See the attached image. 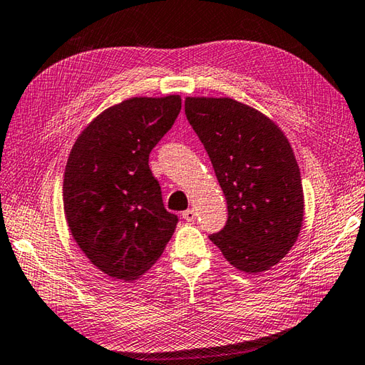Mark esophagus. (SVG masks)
<instances>
[{
  "label": "esophagus",
  "mask_w": 365,
  "mask_h": 365,
  "mask_svg": "<svg viewBox=\"0 0 365 365\" xmlns=\"http://www.w3.org/2000/svg\"><path fill=\"white\" fill-rule=\"evenodd\" d=\"M182 217H183V220H187V221H190V223H192V221L196 220V212L192 209H188L182 213Z\"/></svg>",
  "instance_id": "34e87169"
}]
</instances>
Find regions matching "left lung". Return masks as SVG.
Segmentation results:
<instances>
[{"instance_id": "left-lung-1", "label": "left lung", "mask_w": 365, "mask_h": 365, "mask_svg": "<svg viewBox=\"0 0 365 365\" xmlns=\"http://www.w3.org/2000/svg\"><path fill=\"white\" fill-rule=\"evenodd\" d=\"M185 113L227 204L225 227L209 239L242 272H264L284 258L302 226V182L289 142L272 120L231 98H187Z\"/></svg>"}]
</instances>
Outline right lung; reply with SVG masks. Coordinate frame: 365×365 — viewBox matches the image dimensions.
Instances as JSON below:
<instances>
[{"label": "right lung", "instance_id": "obj_1", "mask_svg": "<svg viewBox=\"0 0 365 365\" xmlns=\"http://www.w3.org/2000/svg\"><path fill=\"white\" fill-rule=\"evenodd\" d=\"M180 109L177 95L126 99L93 120L71 150L64 215L77 245L107 275L135 280L173 237L178 217L163 204L148 156Z\"/></svg>", "mask_w": 365, "mask_h": 365}]
</instances>
